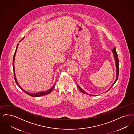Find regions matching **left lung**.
Returning <instances> with one entry per match:
<instances>
[{
  "mask_svg": "<svg viewBox=\"0 0 134 134\" xmlns=\"http://www.w3.org/2000/svg\"><path fill=\"white\" fill-rule=\"evenodd\" d=\"M113 52L114 53V58H115V61H116V81H115V82H114V84L111 86V87L109 89V90H108L107 91H106V92H108V91H109L110 89L111 88V87H112L113 86V85L115 83V82H116V81L118 80V76H119V58H118V54H117V53H116V48H114V49H113ZM77 87L79 88V90L82 92V93H84V94H88V95H90V96H96V95H92V94H88V93H87L85 91H84L82 89V88H81V87H79L78 86H77Z\"/></svg>",
  "mask_w": 134,
  "mask_h": 134,
  "instance_id": "1",
  "label": "left lung"
}]
</instances>
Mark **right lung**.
<instances>
[{
  "label": "right lung",
  "mask_w": 134,
  "mask_h": 134,
  "mask_svg": "<svg viewBox=\"0 0 134 134\" xmlns=\"http://www.w3.org/2000/svg\"><path fill=\"white\" fill-rule=\"evenodd\" d=\"M23 39H22V40H23ZM22 40H21V41H22ZM18 44L17 47H16V48L15 52H14V55H13V63H12V64H13V71H14V58H15V53H16V52L17 48H18ZM14 80H15V81L16 83L17 84V85H18V86L19 87V88H20L22 91H23V92H24L25 93H26L27 94H28V95H30V96H32V97H41V96H44V95L47 94H48V93H51L52 92L53 89L54 88V87H55V85H56V83H55V85H54V86H53L51 88H50L49 90H47V91H45V92H40V93H29V92H27L26 91H24V90H23L21 87H20L19 86V84L18 83L17 80H16V76H15V73H14Z\"/></svg>",
  "instance_id": "obj_1"
}]
</instances>
